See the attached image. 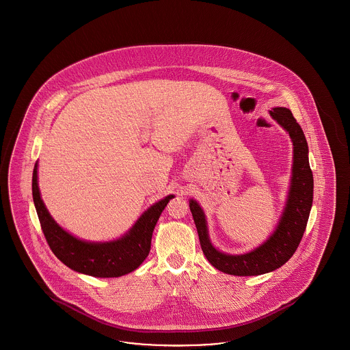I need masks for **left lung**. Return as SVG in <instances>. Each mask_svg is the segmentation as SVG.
Returning a JSON list of instances; mask_svg holds the SVG:
<instances>
[{
	"instance_id": "1",
	"label": "left lung",
	"mask_w": 350,
	"mask_h": 350,
	"mask_svg": "<svg viewBox=\"0 0 350 350\" xmlns=\"http://www.w3.org/2000/svg\"><path fill=\"white\" fill-rule=\"evenodd\" d=\"M270 116L282 126L293 140L294 164L284 213L277 230L267 241L261 247L240 256L219 252L208 240L206 219L200 204L196 200L189 202L203 254L213 267L231 275H258L286 264L299 245L312 206L314 176L308 163V146L303 130L293 113L286 107H274L270 110Z\"/></svg>"
}]
</instances>
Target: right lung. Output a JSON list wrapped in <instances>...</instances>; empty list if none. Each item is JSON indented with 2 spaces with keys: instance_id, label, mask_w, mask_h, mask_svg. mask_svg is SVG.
I'll list each match as a JSON object with an SVG mask.
<instances>
[{
  "instance_id": "right-lung-1",
  "label": "right lung",
  "mask_w": 350,
  "mask_h": 350,
  "mask_svg": "<svg viewBox=\"0 0 350 350\" xmlns=\"http://www.w3.org/2000/svg\"><path fill=\"white\" fill-rule=\"evenodd\" d=\"M36 169L38 164L33 172V204L51 250L64 265L100 278L120 277L140 267L150 253L153 228L173 196L154 203L122 239L110 243H86L69 234L51 217L40 198Z\"/></svg>"
}]
</instances>
